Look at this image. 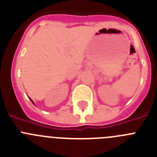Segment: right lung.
Listing matches in <instances>:
<instances>
[{
	"mask_svg": "<svg viewBox=\"0 0 157 157\" xmlns=\"http://www.w3.org/2000/svg\"><path fill=\"white\" fill-rule=\"evenodd\" d=\"M30 101H31V100H30ZM32 102H33V101H32Z\"/></svg>",
	"mask_w": 157,
	"mask_h": 157,
	"instance_id": "add662e5",
	"label": "right lung"
}]
</instances>
